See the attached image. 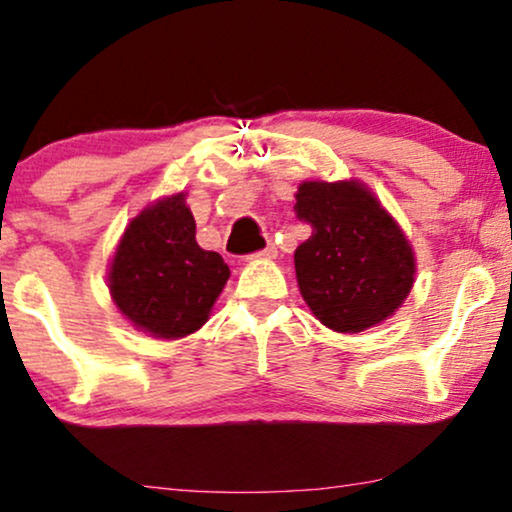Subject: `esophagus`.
Returning a JSON list of instances; mask_svg holds the SVG:
<instances>
[{
	"label": "esophagus",
	"mask_w": 512,
	"mask_h": 512,
	"mask_svg": "<svg viewBox=\"0 0 512 512\" xmlns=\"http://www.w3.org/2000/svg\"><path fill=\"white\" fill-rule=\"evenodd\" d=\"M255 257H262V260H274V257H276V248H274V245L272 243H269L267 245V248H264V250H260V252H257V255Z\"/></svg>",
	"instance_id": "esophagus-1"
}]
</instances>
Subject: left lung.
Returning a JSON list of instances; mask_svg holds the SVG:
<instances>
[{"label": "left lung", "instance_id": "8db88e82", "mask_svg": "<svg viewBox=\"0 0 512 512\" xmlns=\"http://www.w3.org/2000/svg\"><path fill=\"white\" fill-rule=\"evenodd\" d=\"M295 200V214L312 229L295 250L312 315L338 334L389 319L415 283V252L396 219L360 181H305Z\"/></svg>", "mask_w": 512, "mask_h": 512}]
</instances>
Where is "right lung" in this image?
Returning a JSON list of instances; mask_svg holds the SVG:
<instances>
[{"label":"right lung","mask_w":512,"mask_h":512,"mask_svg":"<svg viewBox=\"0 0 512 512\" xmlns=\"http://www.w3.org/2000/svg\"><path fill=\"white\" fill-rule=\"evenodd\" d=\"M219 252L202 250L186 195L162 197L126 226L109 264V293L135 329L183 338L209 319L229 281Z\"/></svg>","instance_id":"add662e5"}]
</instances>
